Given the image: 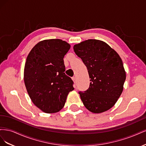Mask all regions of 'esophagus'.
I'll return each instance as SVG.
<instances>
[{"label": "esophagus", "mask_w": 146, "mask_h": 146, "mask_svg": "<svg viewBox=\"0 0 146 146\" xmlns=\"http://www.w3.org/2000/svg\"><path fill=\"white\" fill-rule=\"evenodd\" d=\"M72 79L73 82H74V83H76V77H73L72 78Z\"/></svg>", "instance_id": "esophagus-1"}]
</instances>
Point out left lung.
Masks as SVG:
<instances>
[{
    "mask_svg": "<svg viewBox=\"0 0 146 146\" xmlns=\"http://www.w3.org/2000/svg\"><path fill=\"white\" fill-rule=\"evenodd\" d=\"M73 48L86 66L91 81L88 90L79 92L83 105L93 113L107 111L123 90L126 72L121 58L108 44L98 39H88Z\"/></svg>",
    "mask_w": 146,
    "mask_h": 146,
    "instance_id": "1",
    "label": "left lung"
}]
</instances>
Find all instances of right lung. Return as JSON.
<instances>
[{
	"label": "right lung",
	"mask_w": 146,
	"mask_h": 146,
	"mask_svg": "<svg viewBox=\"0 0 146 146\" xmlns=\"http://www.w3.org/2000/svg\"><path fill=\"white\" fill-rule=\"evenodd\" d=\"M70 45L60 39L38 42L29 54L24 71V83L34 105L46 113L60 111L73 81L64 73L63 58Z\"/></svg>",
	"instance_id": "1"
}]
</instances>
